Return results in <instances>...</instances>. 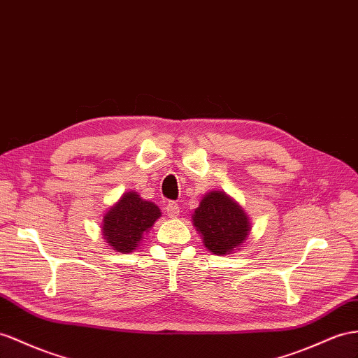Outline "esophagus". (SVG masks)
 I'll use <instances>...</instances> for the list:
<instances>
[{"mask_svg": "<svg viewBox=\"0 0 358 358\" xmlns=\"http://www.w3.org/2000/svg\"><path fill=\"white\" fill-rule=\"evenodd\" d=\"M164 208H166V213L169 217H177L180 215V206L177 203H173V201L168 203Z\"/></svg>", "mask_w": 358, "mask_h": 358, "instance_id": "obj_1", "label": "esophagus"}]
</instances>
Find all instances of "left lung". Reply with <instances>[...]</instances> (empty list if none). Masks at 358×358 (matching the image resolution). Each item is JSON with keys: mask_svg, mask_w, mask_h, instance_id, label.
Here are the masks:
<instances>
[{"mask_svg": "<svg viewBox=\"0 0 358 358\" xmlns=\"http://www.w3.org/2000/svg\"><path fill=\"white\" fill-rule=\"evenodd\" d=\"M192 222L203 236L206 248L216 255L239 250L251 231L248 215L222 190H212L203 196Z\"/></svg>", "mask_w": 358, "mask_h": 358, "instance_id": "8db88e82", "label": "left lung"}]
</instances>
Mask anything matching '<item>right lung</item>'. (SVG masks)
<instances>
[{"instance_id":"obj_1","label":"right lung","mask_w":358,"mask_h":358,"mask_svg":"<svg viewBox=\"0 0 358 358\" xmlns=\"http://www.w3.org/2000/svg\"><path fill=\"white\" fill-rule=\"evenodd\" d=\"M162 216L160 208L142 199L137 192H127L103 217V237L117 252H131Z\"/></svg>"}]
</instances>
